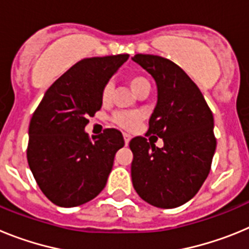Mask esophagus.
Returning a JSON list of instances; mask_svg holds the SVG:
<instances>
[{"label":"esophagus","instance_id":"1","mask_svg":"<svg viewBox=\"0 0 249 249\" xmlns=\"http://www.w3.org/2000/svg\"><path fill=\"white\" fill-rule=\"evenodd\" d=\"M123 138H124V143L128 144L129 140H131V135L129 133H123Z\"/></svg>","mask_w":249,"mask_h":249}]
</instances>
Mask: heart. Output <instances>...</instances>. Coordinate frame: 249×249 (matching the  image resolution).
Listing matches in <instances>:
<instances>
[{
	"instance_id": "obj_1",
	"label": "heart",
	"mask_w": 249,
	"mask_h": 249,
	"mask_svg": "<svg viewBox=\"0 0 249 249\" xmlns=\"http://www.w3.org/2000/svg\"><path fill=\"white\" fill-rule=\"evenodd\" d=\"M127 83L131 87L132 92L137 96L141 92H147L149 91V82L146 77L141 76V74H129L127 77ZM112 85L111 83H107L102 89L101 92V101H102L103 105L108 103L111 101L112 96ZM114 124H117L118 127L124 129H132L135 128L136 126L140 122V116L136 113H131V112H117V113L113 114L112 117Z\"/></svg>"
}]
</instances>
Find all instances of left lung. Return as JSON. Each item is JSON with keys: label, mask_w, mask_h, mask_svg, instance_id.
<instances>
[{"label": "left lung", "mask_w": 249, "mask_h": 249, "mask_svg": "<svg viewBox=\"0 0 249 249\" xmlns=\"http://www.w3.org/2000/svg\"><path fill=\"white\" fill-rule=\"evenodd\" d=\"M132 59L156 81L157 105L148 135L163 140L158 148L151 140L132 138V183L147 203L176 208L195 197L211 171L217 144L212 111L197 85L175 62L141 53Z\"/></svg>", "instance_id": "1"}]
</instances>
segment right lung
<instances>
[{"label":"right lung","instance_id":"1","mask_svg":"<svg viewBox=\"0 0 249 249\" xmlns=\"http://www.w3.org/2000/svg\"><path fill=\"white\" fill-rule=\"evenodd\" d=\"M128 54L83 58L53 82L34 112L27 160L43 195L59 207L97 197L107 183L116 152L124 146L118 129L89 136V117L102 107L101 92Z\"/></svg>","mask_w":249,"mask_h":249}]
</instances>
